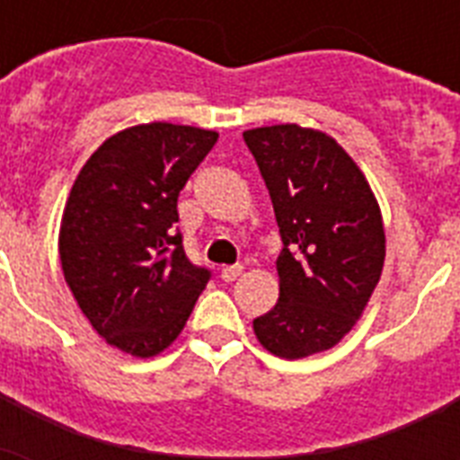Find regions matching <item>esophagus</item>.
<instances>
[{
    "mask_svg": "<svg viewBox=\"0 0 460 460\" xmlns=\"http://www.w3.org/2000/svg\"><path fill=\"white\" fill-rule=\"evenodd\" d=\"M241 272H243V265L224 267V270H222V279L224 281H236L238 277H241Z\"/></svg>",
    "mask_w": 460,
    "mask_h": 460,
    "instance_id": "34e87169",
    "label": "esophagus"
}]
</instances>
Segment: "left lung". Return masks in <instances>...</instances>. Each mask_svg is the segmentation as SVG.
Segmentation results:
<instances>
[{"mask_svg": "<svg viewBox=\"0 0 460 460\" xmlns=\"http://www.w3.org/2000/svg\"><path fill=\"white\" fill-rule=\"evenodd\" d=\"M279 224V301L252 320L272 356L334 349L370 301L386 255L382 209L360 166L332 136L298 124L243 133Z\"/></svg>", "mask_w": 460, "mask_h": 460, "instance_id": "1", "label": "left lung"}]
</instances>
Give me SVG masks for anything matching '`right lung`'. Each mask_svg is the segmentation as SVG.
<instances>
[{
  "mask_svg": "<svg viewBox=\"0 0 460 460\" xmlns=\"http://www.w3.org/2000/svg\"><path fill=\"white\" fill-rule=\"evenodd\" d=\"M219 133L153 121L107 138L83 164L61 215L59 260L75 303L114 349H169L209 272L183 252L179 193Z\"/></svg>",
  "mask_w": 460,
  "mask_h": 460,
  "instance_id": "add662e5",
  "label": "right lung"
}]
</instances>
